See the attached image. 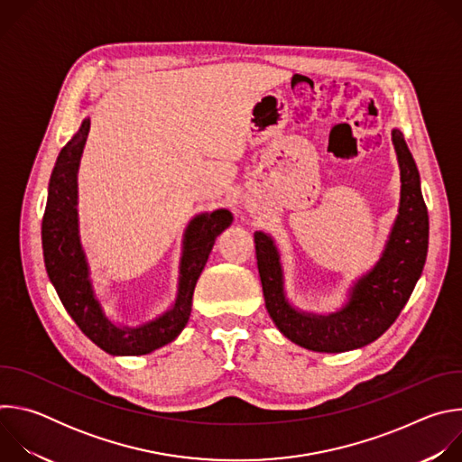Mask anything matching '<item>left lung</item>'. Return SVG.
Segmentation results:
<instances>
[{"label": "left lung", "instance_id": "1", "mask_svg": "<svg viewBox=\"0 0 462 462\" xmlns=\"http://www.w3.org/2000/svg\"><path fill=\"white\" fill-rule=\"evenodd\" d=\"M393 144L401 166V207L380 261L351 289L347 305L328 316L296 310L285 298L280 254L271 236L255 232V257L267 310L294 344L318 353L364 347L382 337L408 303L428 255V208L413 155L399 129Z\"/></svg>", "mask_w": 462, "mask_h": 462}]
</instances>
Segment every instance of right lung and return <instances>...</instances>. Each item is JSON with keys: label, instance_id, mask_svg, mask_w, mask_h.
Here are the masks:
<instances>
[{"label": "right lung", "instance_id": "add662e5", "mask_svg": "<svg viewBox=\"0 0 462 462\" xmlns=\"http://www.w3.org/2000/svg\"><path fill=\"white\" fill-rule=\"evenodd\" d=\"M89 134L86 118L79 134L65 144L49 180L47 207L42 221L43 261L51 283L65 310L80 331L109 355L137 356L152 353L179 337L191 312V296L217 236L230 226L232 214L216 210L197 216L186 228L179 294L161 318L141 327H118L104 312L89 282V267L79 236L77 173Z\"/></svg>", "mask_w": 462, "mask_h": 462}]
</instances>
